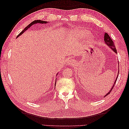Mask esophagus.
<instances>
[{"mask_svg": "<svg viewBox=\"0 0 129 129\" xmlns=\"http://www.w3.org/2000/svg\"><path fill=\"white\" fill-rule=\"evenodd\" d=\"M67 63L69 66H73L74 65V61L72 58H69L67 61Z\"/></svg>", "mask_w": 129, "mask_h": 129, "instance_id": "obj_1", "label": "esophagus"}]
</instances>
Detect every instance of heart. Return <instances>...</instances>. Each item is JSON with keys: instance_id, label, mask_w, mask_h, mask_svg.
I'll list each match as a JSON object with an SVG mask.
<instances>
[{"instance_id": "1", "label": "heart", "mask_w": 129, "mask_h": 129, "mask_svg": "<svg viewBox=\"0 0 129 129\" xmlns=\"http://www.w3.org/2000/svg\"><path fill=\"white\" fill-rule=\"evenodd\" d=\"M89 33V32H88V31H85L84 32V34L85 35H87V34H88Z\"/></svg>"}]
</instances>
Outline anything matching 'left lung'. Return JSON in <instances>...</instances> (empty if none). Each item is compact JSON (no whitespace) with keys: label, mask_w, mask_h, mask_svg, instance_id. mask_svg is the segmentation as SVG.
I'll use <instances>...</instances> for the list:
<instances>
[{"label":"left lung","mask_w":129,"mask_h":129,"mask_svg":"<svg viewBox=\"0 0 129 129\" xmlns=\"http://www.w3.org/2000/svg\"><path fill=\"white\" fill-rule=\"evenodd\" d=\"M104 42H105V44H106L109 47H110V48L112 49V50H113V51L115 52L116 53H117V50H116V47H115V46L114 42H113V41L112 40L111 38H110V37H109V36L108 34L107 33H105L104 34ZM118 74H119V72H118V73L117 77V78L116 79V80H115V83H114V85H113L112 87L111 88V89L110 90V91H109V92L107 93V94H106V95H105L104 96V97H105V96H106L108 95L109 94V93H110L111 92V91H112V90L113 88H114V85H115V83H116V81H117V78H118Z\"/></svg>","instance_id":"8db88e82"}]
</instances>
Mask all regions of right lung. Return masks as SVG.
<instances>
[{"instance_id":"add662e5","label":"right lung","mask_w":129,"mask_h":129,"mask_svg":"<svg viewBox=\"0 0 129 129\" xmlns=\"http://www.w3.org/2000/svg\"><path fill=\"white\" fill-rule=\"evenodd\" d=\"M37 23H40V24H46L47 23V22L46 21H42V20H34V21H32V22L30 23V24H29L28 26H26L25 28L24 29V30H23L22 32H21L20 33H19V34H18V36L17 37V38H18V37H19L20 36V35H21L23 33H24L25 31H26L27 29L28 28H29V27L32 26V25H34V24H37Z\"/></svg>"}]
</instances>
